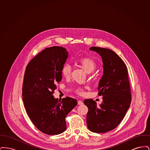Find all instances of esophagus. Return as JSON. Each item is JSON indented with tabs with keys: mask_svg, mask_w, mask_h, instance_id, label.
<instances>
[{
	"mask_svg": "<svg viewBox=\"0 0 150 150\" xmlns=\"http://www.w3.org/2000/svg\"><path fill=\"white\" fill-rule=\"evenodd\" d=\"M78 104L79 105H83V101L79 100L78 101Z\"/></svg>",
	"mask_w": 150,
	"mask_h": 150,
	"instance_id": "1",
	"label": "esophagus"
}]
</instances>
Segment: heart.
Listing matches in <instances>:
<instances>
[{
  "mask_svg": "<svg viewBox=\"0 0 150 150\" xmlns=\"http://www.w3.org/2000/svg\"><path fill=\"white\" fill-rule=\"evenodd\" d=\"M78 64L85 70L87 73H90L93 71L96 68V63L92 58L90 57H83L78 61ZM62 75L64 78H69L71 74V67L69 64H65L61 70ZM76 92L79 94H83L84 89L81 88H78L76 89Z\"/></svg>",
  "mask_w": 150,
  "mask_h": 150,
  "instance_id": "obj_1",
  "label": "heart"
}]
</instances>
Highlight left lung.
Segmentation results:
<instances>
[{
  "label": "left lung",
  "instance_id": "obj_1",
  "mask_svg": "<svg viewBox=\"0 0 150 150\" xmlns=\"http://www.w3.org/2000/svg\"><path fill=\"white\" fill-rule=\"evenodd\" d=\"M89 50L98 53L102 59L103 74L98 88L103 101L97 106L92 99L84 100L88 108L86 124L91 132L106 133L119 125L130 106L128 72L125 63L113 50L96 47Z\"/></svg>",
  "mask_w": 150,
  "mask_h": 150
}]
</instances>
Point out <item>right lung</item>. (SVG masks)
<instances>
[{
    "label": "right lung",
    "instance_id": "add662e5",
    "mask_svg": "<svg viewBox=\"0 0 150 150\" xmlns=\"http://www.w3.org/2000/svg\"><path fill=\"white\" fill-rule=\"evenodd\" d=\"M68 56L63 47L48 48L31 59L26 68L22 87L24 106L36 127L48 135L66 130L65 117L78 104L71 97L58 100L53 96L62 78L61 70Z\"/></svg>",
    "mask_w": 150,
    "mask_h": 150
}]
</instances>
